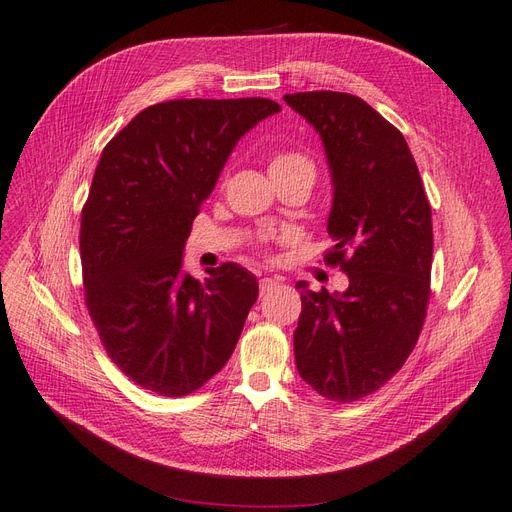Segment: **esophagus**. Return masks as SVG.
<instances>
[{
    "instance_id": "34e87169",
    "label": "esophagus",
    "mask_w": 512,
    "mask_h": 512,
    "mask_svg": "<svg viewBox=\"0 0 512 512\" xmlns=\"http://www.w3.org/2000/svg\"><path fill=\"white\" fill-rule=\"evenodd\" d=\"M277 286H279V281H277V279H273V277H264V279H260V281H258L260 294H269V292H273Z\"/></svg>"
}]
</instances>
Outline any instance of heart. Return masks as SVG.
<instances>
[{
    "label": "heart",
    "instance_id": "obj_1",
    "mask_svg": "<svg viewBox=\"0 0 512 512\" xmlns=\"http://www.w3.org/2000/svg\"><path fill=\"white\" fill-rule=\"evenodd\" d=\"M288 171H303L313 178V163L301 152H281L271 158L269 163V173H288Z\"/></svg>",
    "mask_w": 512,
    "mask_h": 512
}]
</instances>
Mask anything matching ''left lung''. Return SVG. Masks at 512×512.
<instances>
[{
  "instance_id": "1",
  "label": "left lung",
  "mask_w": 512,
  "mask_h": 512,
  "mask_svg": "<svg viewBox=\"0 0 512 512\" xmlns=\"http://www.w3.org/2000/svg\"><path fill=\"white\" fill-rule=\"evenodd\" d=\"M284 101L320 133L334 197L324 262L349 288L313 292L298 281V375L334 402L377 392L407 362L426 320L432 209L407 139L349 93L311 91Z\"/></svg>"
}]
</instances>
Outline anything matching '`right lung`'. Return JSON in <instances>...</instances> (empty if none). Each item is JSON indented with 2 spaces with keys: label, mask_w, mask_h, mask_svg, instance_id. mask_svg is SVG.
Segmentation results:
<instances>
[{
  "label": "right lung",
  "mask_w": 512,
  "mask_h": 512,
  "mask_svg": "<svg viewBox=\"0 0 512 512\" xmlns=\"http://www.w3.org/2000/svg\"><path fill=\"white\" fill-rule=\"evenodd\" d=\"M279 110L262 97L156 103L101 152L80 224L84 298L108 356L144 390L192 394L235 351L256 277L224 262L199 281L182 254L226 158Z\"/></svg>",
  "instance_id": "obj_1"
}]
</instances>
